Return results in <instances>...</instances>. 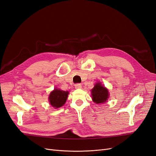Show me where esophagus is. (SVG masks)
<instances>
[{
    "label": "esophagus",
    "instance_id": "esophagus-1",
    "mask_svg": "<svg viewBox=\"0 0 156 156\" xmlns=\"http://www.w3.org/2000/svg\"><path fill=\"white\" fill-rule=\"evenodd\" d=\"M75 88H77V89H79V88H81L82 85H81V84H80V83H77V84H75Z\"/></svg>",
    "mask_w": 156,
    "mask_h": 156
}]
</instances>
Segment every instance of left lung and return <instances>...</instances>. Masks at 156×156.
<instances>
[{
    "label": "left lung",
    "instance_id": "8db88e82",
    "mask_svg": "<svg viewBox=\"0 0 156 156\" xmlns=\"http://www.w3.org/2000/svg\"><path fill=\"white\" fill-rule=\"evenodd\" d=\"M108 90L102 86L100 83H98L92 89V96L93 101L96 103H105L108 98Z\"/></svg>",
    "mask_w": 156,
    "mask_h": 156
}]
</instances>
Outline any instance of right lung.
<instances>
[{
  "label": "right lung",
  "instance_id": "obj_1",
  "mask_svg": "<svg viewBox=\"0 0 156 156\" xmlns=\"http://www.w3.org/2000/svg\"><path fill=\"white\" fill-rule=\"evenodd\" d=\"M68 94V91H63L58 89L54 90L49 97L50 104L56 108L62 107L66 101Z\"/></svg>",
  "mask_w": 156,
  "mask_h": 156
}]
</instances>
